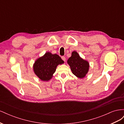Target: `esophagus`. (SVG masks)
<instances>
[{
    "label": "esophagus",
    "mask_w": 124,
    "mask_h": 124,
    "mask_svg": "<svg viewBox=\"0 0 124 124\" xmlns=\"http://www.w3.org/2000/svg\"><path fill=\"white\" fill-rule=\"evenodd\" d=\"M62 59L64 62H66V57H65V56H62Z\"/></svg>",
    "instance_id": "obj_1"
}]
</instances>
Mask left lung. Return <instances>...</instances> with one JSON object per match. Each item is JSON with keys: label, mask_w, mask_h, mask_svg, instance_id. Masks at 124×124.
Wrapping results in <instances>:
<instances>
[{"label": "left lung", "mask_w": 124, "mask_h": 124, "mask_svg": "<svg viewBox=\"0 0 124 124\" xmlns=\"http://www.w3.org/2000/svg\"><path fill=\"white\" fill-rule=\"evenodd\" d=\"M67 62L70 67L72 73L78 78H82L87 73L89 65L87 61L82 59L76 51L72 52L71 56Z\"/></svg>", "instance_id": "left-lung-1"}]
</instances>
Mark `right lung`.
<instances>
[{"label":"right lung","instance_id":"obj_1","mask_svg":"<svg viewBox=\"0 0 124 124\" xmlns=\"http://www.w3.org/2000/svg\"><path fill=\"white\" fill-rule=\"evenodd\" d=\"M63 62H64L57 54L46 52L36 60L33 66V71L41 80L48 81L53 77L57 66Z\"/></svg>","mask_w":124,"mask_h":124}]
</instances>
